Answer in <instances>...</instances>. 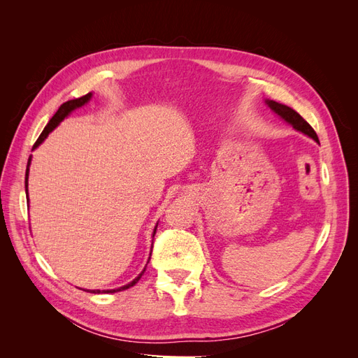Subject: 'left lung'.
Instances as JSON below:
<instances>
[{"label":"left lung","mask_w":358,"mask_h":358,"mask_svg":"<svg viewBox=\"0 0 358 358\" xmlns=\"http://www.w3.org/2000/svg\"><path fill=\"white\" fill-rule=\"evenodd\" d=\"M266 104L272 109L280 119H284V121L287 124H289L292 128L296 129V131L299 133H303L305 136L310 137L312 140H315L317 143H320L318 140V136L317 133L313 131V128L303 119L294 109H291V107L285 106V104H280V103H276L273 100H266Z\"/></svg>","instance_id":"obj_1"}]
</instances>
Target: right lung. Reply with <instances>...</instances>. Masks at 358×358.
I'll return each instance as SVG.
<instances>
[{"label": "right lung", "mask_w": 358, "mask_h": 358, "mask_svg": "<svg viewBox=\"0 0 358 358\" xmlns=\"http://www.w3.org/2000/svg\"><path fill=\"white\" fill-rule=\"evenodd\" d=\"M92 99V92H90V94H86V95H83V96H80V99H76V100H70V101H66L64 104H61V107L59 109L57 110V113L52 116V119L49 121V124L45 127V129H43V133L40 134V137L37 138V142H36V145L32 146V149H36V148H38L43 142H45V138L49 136V133H52L53 129H55L64 119H66L73 110H76V109H79V107H82V106H85L86 103H88L90 100ZM31 157L32 155H29V158H28V166H27V173H25V192H27V200H28V203H29V197H28V176H29V166H31ZM157 227H158V222H157V225L154 227V231H152V239H154V236H155V233H157ZM152 245H154V242H152ZM152 252V251H150ZM149 259H150V254H149ZM149 259H148V263H149ZM145 270H146V266H145V268L142 270V272L138 273V276L136 278V279H133L131 282L129 284H127V285H124V287H119V288H113V289H83V291H88V292H92V294H109V292H117V291H124V289H128V288H131L133 285H136L137 282H138V279L142 278V275L145 273Z\"/></svg>", "instance_id": "right-lung-1"}]
</instances>
